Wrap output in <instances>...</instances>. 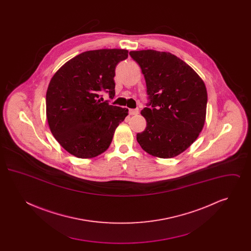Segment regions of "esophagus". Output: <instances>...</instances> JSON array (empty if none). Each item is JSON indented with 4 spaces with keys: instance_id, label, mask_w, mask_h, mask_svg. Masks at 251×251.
I'll return each mask as SVG.
<instances>
[{
    "instance_id": "1",
    "label": "esophagus",
    "mask_w": 251,
    "mask_h": 251,
    "mask_svg": "<svg viewBox=\"0 0 251 251\" xmlns=\"http://www.w3.org/2000/svg\"><path fill=\"white\" fill-rule=\"evenodd\" d=\"M129 113H130V115L131 116H135V115H138V113H139V109H130V111H129Z\"/></svg>"
}]
</instances>
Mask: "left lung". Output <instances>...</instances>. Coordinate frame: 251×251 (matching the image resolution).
I'll return each mask as SVG.
<instances>
[{
  "instance_id": "left-lung-1",
  "label": "left lung",
  "mask_w": 251,
  "mask_h": 251,
  "mask_svg": "<svg viewBox=\"0 0 251 251\" xmlns=\"http://www.w3.org/2000/svg\"><path fill=\"white\" fill-rule=\"evenodd\" d=\"M144 74L151 100L141 115L145 131L136 139L144 151L158 158H172L199 137L206 120L207 90L189 65L167 51H130Z\"/></svg>"
}]
</instances>
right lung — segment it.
I'll list each match as a JSON object with an SVG mask.
<instances>
[{
    "label": "right lung",
    "instance_id": "right-lung-1",
    "mask_svg": "<svg viewBox=\"0 0 251 251\" xmlns=\"http://www.w3.org/2000/svg\"><path fill=\"white\" fill-rule=\"evenodd\" d=\"M123 49L82 52L51 77L46 93V116L56 141L69 153L89 159L103 153L116 129L128 116L127 108L100 102L99 93L115 96V70L128 57Z\"/></svg>",
    "mask_w": 251,
    "mask_h": 251
}]
</instances>
